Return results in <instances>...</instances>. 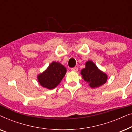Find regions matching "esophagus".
Instances as JSON below:
<instances>
[{
  "mask_svg": "<svg viewBox=\"0 0 132 132\" xmlns=\"http://www.w3.org/2000/svg\"><path fill=\"white\" fill-rule=\"evenodd\" d=\"M71 71H75V72H77V71H78V68H77V67L72 68H71Z\"/></svg>",
  "mask_w": 132,
  "mask_h": 132,
  "instance_id": "obj_1",
  "label": "esophagus"
}]
</instances>
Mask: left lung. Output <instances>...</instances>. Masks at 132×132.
Returning <instances> with one entry per match:
<instances>
[{"mask_svg":"<svg viewBox=\"0 0 132 132\" xmlns=\"http://www.w3.org/2000/svg\"><path fill=\"white\" fill-rule=\"evenodd\" d=\"M80 73L84 80L88 82L90 87L93 88L103 85L108 79V75L99 70L91 61L86 62L85 68L81 70Z\"/></svg>","mask_w":132,"mask_h":132,"instance_id":"left-lung-1","label":"left lung"}]
</instances>
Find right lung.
I'll return each mask as SVG.
<instances>
[{
	"mask_svg": "<svg viewBox=\"0 0 132 132\" xmlns=\"http://www.w3.org/2000/svg\"><path fill=\"white\" fill-rule=\"evenodd\" d=\"M66 72L64 65L59 62H52L44 72L38 75V81L43 87L52 89L60 84Z\"/></svg>",
	"mask_w": 132,
	"mask_h": 132,
	"instance_id": "1",
	"label": "right lung"
}]
</instances>
